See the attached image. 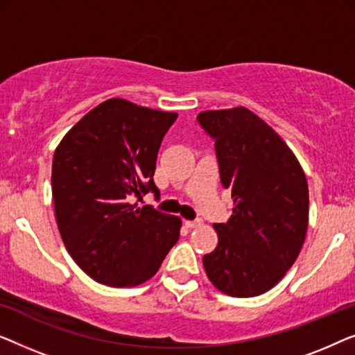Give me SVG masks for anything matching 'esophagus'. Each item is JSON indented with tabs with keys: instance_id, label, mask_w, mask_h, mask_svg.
<instances>
[{
	"instance_id": "34e87169",
	"label": "esophagus",
	"mask_w": 355,
	"mask_h": 355,
	"mask_svg": "<svg viewBox=\"0 0 355 355\" xmlns=\"http://www.w3.org/2000/svg\"><path fill=\"white\" fill-rule=\"evenodd\" d=\"M184 225H187V228H199L202 225V220H187L184 222Z\"/></svg>"
}]
</instances>
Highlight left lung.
<instances>
[{
	"mask_svg": "<svg viewBox=\"0 0 355 355\" xmlns=\"http://www.w3.org/2000/svg\"><path fill=\"white\" fill-rule=\"evenodd\" d=\"M198 122L216 141L220 182L233 198L228 222L214 223L218 244L204 268L228 296H259L284 277L306 239V175L275 130L246 107L204 111Z\"/></svg>",
	"mask_w": 355,
	"mask_h": 355,
	"instance_id": "1",
	"label": "left lung"
}]
</instances>
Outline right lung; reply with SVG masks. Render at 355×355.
Masks as SVG:
<instances>
[{
  "label": "right lung",
  "mask_w": 355,
  "mask_h": 355,
  "mask_svg": "<svg viewBox=\"0 0 355 355\" xmlns=\"http://www.w3.org/2000/svg\"><path fill=\"white\" fill-rule=\"evenodd\" d=\"M177 117L112 98L80 119L56 148L58 228L67 252L94 282L141 284L178 241L180 217L133 204L149 191L159 198L157 151Z\"/></svg>",
  "instance_id": "add662e5"
}]
</instances>
